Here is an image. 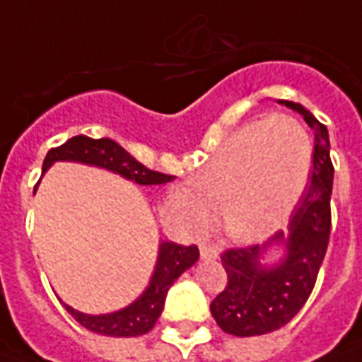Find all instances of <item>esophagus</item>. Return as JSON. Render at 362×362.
I'll return each instance as SVG.
<instances>
[{"label": "esophagus", "instance_id": "1", "mask_svg": "<svg viewBox=\"0 0 362 362\" xmlns=\"http://www.w3.org/2000/svg\"><path fill=\"white\" fill-rule=\"evenodd\" d=\"M218 255H220V248L216 245H211V243H203L201 245V258L203 260H216Z\"/></svg>", "mask_w": 362, "mask_h": 362}]
</instances>
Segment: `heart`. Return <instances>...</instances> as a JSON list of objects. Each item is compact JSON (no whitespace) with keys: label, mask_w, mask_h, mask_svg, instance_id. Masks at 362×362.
<instances>
[{"label":"heart","mask_w":362,"mask_h":362,"mask_svg":"<svg viewBox=\"0 0 362 362\" xmlns=\"http://www.w3.org/2000/svg\"><path fill=\"white\" fill-rule=\"evenodd\" d=\"M310 165L305 129L291 115H269L233 132L193 186L176 187L173 203L189 230H205L222 214L231 237L256 241L291 216Z\"/></svg>","instance_id":"1"}]
</instances>
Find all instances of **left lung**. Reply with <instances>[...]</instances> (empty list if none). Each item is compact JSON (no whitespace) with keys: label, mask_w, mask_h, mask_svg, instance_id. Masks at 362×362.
Masks as SVG:
<instances>
[{"label":"left lung","mask_w":362,"mask_h":362,"mask_svg":"<svg viewBox=\"0 0 362 362\" xmlns=\"http://www.w3.org/2000/svg\"><path fill=\"white\" fill-rule=\"evenodd\" d=\"M285 106L303 115L313 129V169L310 184L291 214L288 235L283 231L266 245L226 248L222 266L228 273L226 288L211 302V313L224 332L239 338L279 330L308 302L330 239V195L334 167L330 161L327 127L296 102ZM283 242L287 256L277 267L266 268L259 256L269 244Z\"/></svg>","instance_id":"obj_1"}]
</instances>
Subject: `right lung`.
<instances>
[{
  "mask_svg": "<svg viewBox=\"0 0 362 362\" xmlns=\"http://www.w3.org/2000/svg\"><path fill=\"white\" fill-rule=\"evenodd\" d=\"M54 161H79L87 163V165H96V167L125 176L127 180L136 182L140 186H156V184H167V182L175 180V176L148 169L112 138H89L85 134L70 138L59 148H51L47 151L45 161H43V173ZM197 258H199V248L195 245L184 247L178 243H161L150 286L129 308L115 311V313H107V315H87V313L76 311L66 303L64 308L81 327L90 332H96V334L115 336V338L142 336L156 327L163 305H165L167 292L173 283L186 272L187 267H192Z\"/></svg>",
  "mask_w": 362,
  "mask_h": 362,
  "instance_id": "right-lung-1",
  "label": "right lung"
}]
</instances>
